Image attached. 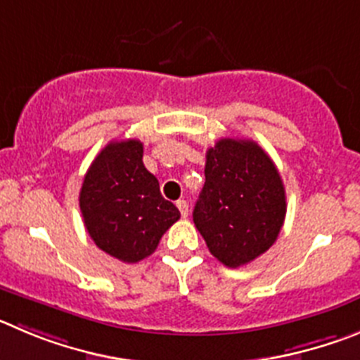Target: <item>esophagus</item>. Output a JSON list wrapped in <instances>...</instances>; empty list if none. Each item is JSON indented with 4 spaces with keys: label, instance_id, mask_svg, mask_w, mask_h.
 Returning <instances> with one entry per match:
<instances>
[{
    "label": "esophagus",
    "instance_id": "obj_1",
    "mask_svg": "<svg viewBox=\"0 0 360 360\" xmlns=\"http://www.w3.org/2000/svg\"><path fill=\"white\" fill-rule=\"evenodd\" d=\"M177 208H179L181 217H183V219H186V217H188V202H186V200H177Z\"/></svg>",
    "mask_w": 360,
    "mask_h": 360
}]
</instances>
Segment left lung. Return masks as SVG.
<instances>
[{"label":"left lung","mask_w":360,"mask_h":360,"mask_svg":"<svg viewBox=\"0 0 360 360\" xmlns=\"http://www.w3.org/2000/svg\"><path fill=\"white\" fill-rule=\"evenodd\" d=\"M193 222L210 252L236 269L276 242L287 202L278 168L251 140L222 138L206 152Z\"/></svg>","instance_id":"obj_1"}]
</instances>
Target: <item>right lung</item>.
I'll use <instances>...</instances> for the list:
<instances>
[{"mask_svg":"<svg viewBox=\"0 0 360 360\" xmlns=\"http://www.w3.org/2000/svg\"><path fill=\"white\" fill-rule=\"evenodd\" d=\"M84 226L96 245L125 264L156 251L161 236L181 217L143 165V143L111 141L100 150L80 188Z\"/></svg>","mask_w":360,"mask_h":360,"instance_id":"1","label":"right lung"}]
</instances>
